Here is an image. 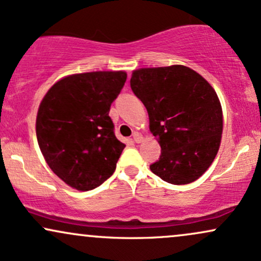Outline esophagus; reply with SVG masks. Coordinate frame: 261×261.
I'll return each instance as SVG.
<instances>
[{
  "label": "esophagus",
  "mask_w": 261,
  "mask_h": 261,
  "mask_svg": "<svg viewBox=\"0 0 261 261\" xmlns=\"http://www.w3.org/2000/svg\"><path fill=\"white\" fill-rule=\"evenodd\" d=\"M134 141H135V142H136V143L142 142V141H143L142 134H140V133H134Z\"/></svg>",
  "instance_id": "34e87169"
}]
</instances>
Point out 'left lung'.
I'll use <instances>...</instances> for the list:
<instances>
[{
  "label": "left lung",
  "mask_w": 261,
  "mask_h": 261,
  "mask_svg": "<svg viewBox=\"0 0 261 261\" xmlns=\"http://www.w3.org/2000/svg\"><path fill=\"white\" fill-rule=\"evenodd\" d=\"M130 85L147 109L149 131L161 146L160 161L149 169L170 184L195 181L211 166L222 139L217 93L182 65L135 70Z\"/></svg>",
  "instance_id": "left-lung-1"
}]
</instances>
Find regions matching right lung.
I'll return each mask as SVG.
<instances>
[{
  "label": "right lung",
  "instance_id": "1",
  "mask_svg": "<svg viewBox=\"0 0 261 261\" xmlns=\"http://www.w3.org/2000/svg\"><path fill=\"white\" fill-rule=\"evenodd\" d=\"M126 77L125 71L70 74L54 83L40 101L39 147L68 187L92 190L115 170L125 145L115 137L109 110Z\"/></svg>",
  "mask_w": 261,
  "mask_h": 261
}]
</instances>
